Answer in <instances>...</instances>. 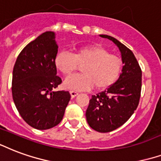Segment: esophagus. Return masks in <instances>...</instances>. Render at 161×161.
<instances>
[{"instance_id": "obj_1", "label": "esophagus", "mask_w": 161, "mask_h": 161, "mask_svg": "<svg viewBox=\"0 0 161 161\" xmlns=\"http://www.w3.org/2000/svg\"><path fill=\"white\" fill-rule=\"evenodd\" d=\"M70 94H71V97H72V98H74V97H76V96L78 95V92L74 91V90H71V91H70Z\"/></svg>"}]
</instances>
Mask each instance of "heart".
<instances>
[{
  "instance_id": "heart-1",
  "label": "heart",
  "mask_w": 161,
  "mask_h": 161,
  "mask_svg": "<svg viewBox=\"0 0 161 161\" xmlns=\"http://www.w3.org/2000/svg\"><path fill=\"white\" fill-rule=\"evenodd\" d=\"M57 70L69 77L81 66L82 74L66 78L68 90H83L95 86L97 90L108 89L115 83L122 69V60L100 45H87L75 48L72 53L59 52L54 59Z\"/></svg>"
}]
</instances>
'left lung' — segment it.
<instances>
[{
  "label": "left lung",
  "instance_id": "left-lung-1",
  "mask_svg": "<svg viewBox=\"0 0 161 161\" xmlns=\"http://www.w3.org/2000/svg\"><path fill=\"white\" fill-rule=\"evenodd\" d=\"M100 36L117 45L124 64L119 79L107 90L92 96L87 108L89 125L96 131L105 133L123 125L134 114L141 96L142 70L130 49L113 36Z\"/></svg>",
  "mask_w": 161,
  "mask_h": 161
}]
</instances>
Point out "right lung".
I'll return each mask as SVG.
<instances>
[{"mask_svg": "<svg viewBox=\"0 0 161 161\" xmlns=\"http://www.w3.org/2000/svg\"><path fill=\"white\" fill-rule=\"evenodd\" d=\"M57 53L54 32L46 31L24 47L14 65V104L23 119L35 129H50L60 123L71 99L68 91L54 90L62 82L54 65Z\"/></svg>", "mask_w": 161, "mask_h": 161, "instance_id": "obj_1", "label": "right lung"}]
</instances>
